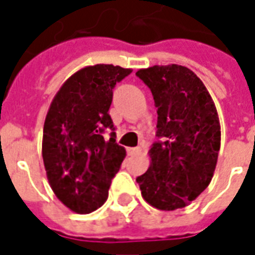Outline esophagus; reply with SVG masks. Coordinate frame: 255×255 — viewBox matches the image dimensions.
<instances>
[{"instance_id":"obj_1","label":"esophagus","mask_w":255,"mask_h":255,"mask_svg":"<svg viewBox=\"0 0 255 255\" xmlns=\"http://www.w3.org/2000/svg\"><path fill=\"white\" fill-rule=\"evenodd\" d=\"M139 151H140V147H139V146H136V147H129V149H128V154H136Z\"/></svg>"}]
</instances>
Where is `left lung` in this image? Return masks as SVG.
Masks as SVG:
<instances>
[{
	"mask_svg": "<svg viewBox=\"0 0 255 255\" xmlns=\"http://www.w3.org/2000/svg\"><path fill=\"white\" fill-rule=\"evenodd\" d=\"M136 76L151 91L158 115L151 164L136 182L151 206L184 208L213 177L221 140L216 106L202 80L186 67L154 65Z\"/></svg>",
	"mask_w": 255,
	"mask_h": 255,
	"instance_id": "8db88e82",
	"label": "left lung"
}]
</instances>
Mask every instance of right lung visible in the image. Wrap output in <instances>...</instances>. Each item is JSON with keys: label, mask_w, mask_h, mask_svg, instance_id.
Wrapping results in <instances>:
<instances>
[{"label": "right lung", "mask_w": 255, "mask_h": 255, "mask_svg": "<svg viewBox=\"0 0 255 255\" xmlns=\"http://www.w3.org/2000/svg\"><path fill=\"white\" fill-rule=\"evenodd\" d=\"M131 69L112 64L86 67L63 84L47 112L42 155L56 197L76 213H91L108 199L126 157L109 116L113 89ZM111 129V138L103 133Z\"/></svg>", "instance_id": "right-lung-1"}]
</instances>
